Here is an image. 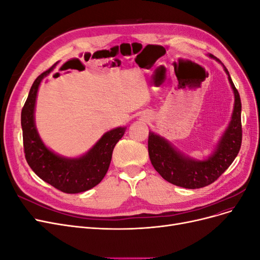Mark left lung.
<instances>
[{
	"label": "left lung",
	"instance_id": "1",
	"mask_svg": "<svg viewBox=\"0 0 260 260\" xmlns=\"http://www.w3.org/2000/svg\"><path fill=\"white\" fill-rule=\"evenodd\" d=\"M209 56L214 57L212 55ZM224 70L229 76V81L234 91L235 103L230 125L219 142L214 155L203 161L186 158L177 152L166 140L154 135L153 132L148 133L149 159L155 170L171 184L185 188L207 186L215 182L229 168L240 152L242 144L241 99L229 72L225 67Z\"/></svg>",
	"mask_w": 260,
	"mask_h": 260
}]
</instances>
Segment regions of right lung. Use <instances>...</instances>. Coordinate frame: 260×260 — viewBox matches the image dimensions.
<instances>
[{"label":"right lung","instance_id":"right-lung-1","mask_svg":"<svg viewBox=\"0 0 260 260\" xmlns=\"http://www.w3.org/2000/svg\"><path fill=\"white\" fill-rule=\"evenodd\" d=\"M51 70L52 68L45 70L35 80L21 109L23 152L30 168L39 178L64 193H81L103 180L112 160L114 147L122 138L125 128H116L105 133L90 152L80 158H62L51 152L39 138L34 119L39 84Z\"/></svg>","mask_w":260,"mask_h":260}]
</instances>
